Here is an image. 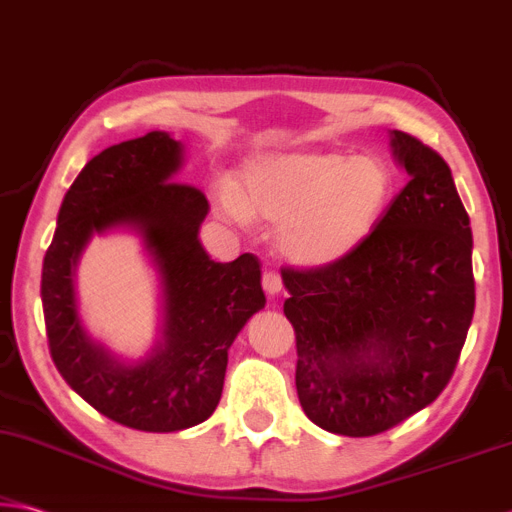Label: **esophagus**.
Returning a JSON list of instances; mask_svg holds the SVG:
<instances>
[{"instance_id":"obj_1","label":"esophagus","mask_w":512,"mask_h":512,"mask_svg":"<svg viewBox=\"0 0 512 512\" xmlns=\"http://www.w3.org/2000/svg\"><path fill=\"white\" fill-rule=\"evenodd\" d=\"M262 287H264V291H266V294H269V296H278L280 291H282V278H280V273L266 271L264 278H262Z\"/></svg>"}]
</instances>
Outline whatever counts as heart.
Returning <instances> with one entry per match:
<instances>
[{
	"instance_id": "obj_1",
	"label": "heart",
	"mask_w": 512,
	"mask_h": 512,
	"mask_svg": "<svg viewBox=\"0 0 512 512\" xmlns=\"http://www.w3.org/2000/svg\"><path fill=\"white\" fill-rule=\"evenodd\" d=\"M392 191V170L373 154L285 152L250 159L237 186L221 191L218 207L239 223H278L280 253L298 266L321 269L371 237Z\"/></svg>"
}]
</instances>
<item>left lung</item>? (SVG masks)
Returning a JSON list of instances; mask_svg holds the SVG:
<instances>
[{"mask_svg": "<svg viewBox=\"0 0 512 512\" xmlns=\"http://www.w3.org/2000/svg\"><path fill=\"white\" fill-rule=\"evenodd\" d=\"M389 148L408 184L371 237L342 262L282 273L298 401L316 426L348 437L431 405L474 316L472 227L451 168L399 129Z\"/></svg>", "mask_w": 512, "mask_h": 512, "instance_id": "1", "label": "left lung"}]
</instances>
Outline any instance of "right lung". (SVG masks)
<instances>
[{
  "label": "right lung",
  "mask_w": 512,
  "mask_h": 512,
  "mask_svg": "<svg viewBox=\"0 0 512 512\" xmlns=\"http://www.w3.org/2000/svg\"><path fill=\"white\" fill-rule=\"evenodd\" d=\"M184 145L166 132L123 141L88 161L61 202L40 298L56 369L100 415L145 433L202 424L221 401L227 351L266 305L255 255L214 262L198 230L205 193L177 182ZM140 234L160 275V332L141 361L118 359L85 330L76 269L95 233Z\"/></svg>",
  "instance_id": "1"
}]
</instances>
